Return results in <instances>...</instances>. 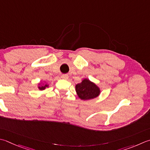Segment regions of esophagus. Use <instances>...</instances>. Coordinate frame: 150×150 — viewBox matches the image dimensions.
Listing matches in <instances>:
<instances>
[{"instance_id":"obj_1","label":"esophagus","mask_w":150,"mask_h":150,"mask_svg":"<svg viewBox=\"0 0 150 150\" xmlns=\"http://www.w3.org/2000/svg\"><path fill=\"white\" fill-rule=\"evenodd\" d=\"M62 79H65V80H67V79H68V78H69V76L67 75H62Z\"/></svg>"}]
</instances>
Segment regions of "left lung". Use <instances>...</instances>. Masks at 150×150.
<instances>
[{
	"label": "left lung",
	"mask_w": 150,
	"mask_h": 150,
	"mask_svg": "<svg viewBox=\"0 0 150 150\" xmlns=\"http://www.w3.org/2000/svg\"><path fill=\"white\" fill-rule=\"evenodd\" d=\"M75 90L79 98L82 100L94 99L100 94V88L91 82L89 79H84L81 83L76 84Z\"/></svg>",
	"instance_id": "left-lung-1"
}]
</instances>
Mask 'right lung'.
<instances>
[{"label": "right lung", "mask_w": 150, "mask_h": 150, "mask_svg": "<svg viewBox=\"0 0 150 150\" xmlns=\"http://www.w3.org/2000/svg\"><path fill=\"white\" fill-rule=\"evenodd\" d=\"M40 85V84H39ZM46 87H48V84H46L45 85H42V86H38V88L40 90H43L46 88Z\"/></svg>", "instance_id": "obj_1"}]
</instances>
